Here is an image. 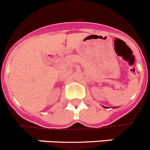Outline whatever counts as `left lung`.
I'll list each match as a JSON object with an SVG mask.
<instances>
[{"mask_svg":"<svg viewBox=\"0 0 150 150\" xmlns=\"http://www.w3.org/2000/svg\"><path fill=\"white\" fill-rule=\"evenodd\" d=\"M103 107H104V108H107V107H103Z\"/></svg>","mask_w":150,"mask_h":150,"instance_id":"8db88e82","label":"left lung"}]
</instances>
